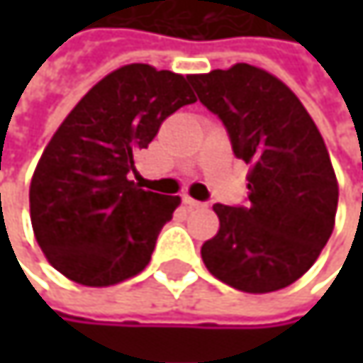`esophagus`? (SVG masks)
<instances>
[{
  "mask_svg": "<svg viewBox=\"0 0 363 363\" xmlns=\"http://www.w3.org/2000/svg\"><path fill=\"white\" fill-rule=\"evenodd\" d=\"M182 201H184V206H189V208H201V206H203L201 201L193 199L191 195H182Z\"/></svg>",
  "mask_w": 363,
  "mask_h": 363,
  "instance_id": "esophagus-1",
  "label": "esophagus"
}]
</instances>
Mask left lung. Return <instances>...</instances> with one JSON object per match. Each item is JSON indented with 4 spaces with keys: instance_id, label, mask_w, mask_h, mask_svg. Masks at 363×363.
I'll use <instances>...</instances> for the list:
<instances>
[{
    "instance_id": "obj_1",
    "label": "left lung",
    "mask_w": 363,
    "mask_h": 363,
    "mask_svg": "<svg viewBox=\"0 0 363 363\" xmlns=\"http://www.w3.org/2000/svg\"><path fill=\"white\" fill-rule=\"evenodd\" d=\"M248 170V206L214 203L220 227L201 246L223 284L267 294L303 277L332 235L338 182L326 143L298 96L246 62L189 75Z\"/></svg>"
}]
</instances>
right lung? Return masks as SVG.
Instances as JSON below:
<instances>
[{
  "instance_id": "1",
  "label": "right lung",
  "mask_w": 363,
  "mask_h": 363,
  "mask_svg": "<svg viewBox=\"0 0 363 363\" xmlns=\"http://www.w3.org/2000/svg\"><path fill=\"white\" fill-rule=\"evenodd\" d=\"M195 101L189 77L132 62L105 75L65 117L29 189L37 244L58 273L107 288L149 264L181 197L145 191L130 172L162 121Z\"/></svg>"
}]
</instances>
